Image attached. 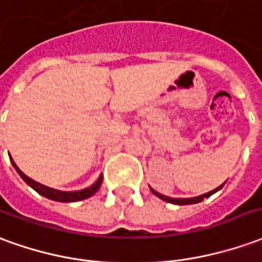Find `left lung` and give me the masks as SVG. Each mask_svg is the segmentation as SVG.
Here are the masks:
<instances>
[{"label":"left lung","mask_w":262,"mask_h":262,"mask_svg":"<svg viewBox=\"0 0 262 262\" xmlns=\"http://www.w3.org/2000/svg\"><path fill=\"white\" fill-rule=\"evenodd\" d=\"M224 186V184H223ZM223 186H220V187H217L215 190H213V191H208V193H206V194L203 195H199V197H193V199H171V197H166V195L160 194V193H157V191H155V190H151V193L153 194H156L159 199H162V200L167 201V203H173V204H179V206H183V204H194V203H200V201H203L204 199H207V197H210L211 194H214L215 191H219Z\"/></svg>","instance_id":"obj_1"}]
</instances>
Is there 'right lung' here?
<instances>
[{
  "instance_id": "right-lung-1",
  "label": "right lung",
  "mask_w": 262,
  "mask_h": 262,
  "mask_svg": "<svg viewBox=\"0 0 262 262\" xmlns=\"http://www.w3.org/2000/svg\"><path fill=\"white\" fill-rule=\"evenodd\" d=\"M11 162L14 164V167L18 171V174L21 176L24 179V182L27 183L28 186L35 190L36 193H39L43 197H47V199H51V200L55 201H62V203H72V201H79V200H85L88 197H91L92 194H95L98 190H99L100 184H102V176H100L99 179H98V182L92 184L91 187L85 188V190H79V191H59V190H54V188H49L47 186H43L41 183H36L35 180H32V179H29L28 176H25L21 171V170L16 167V164L14 163V160L11 159Z\"/></svg>"
}]
</instances>
